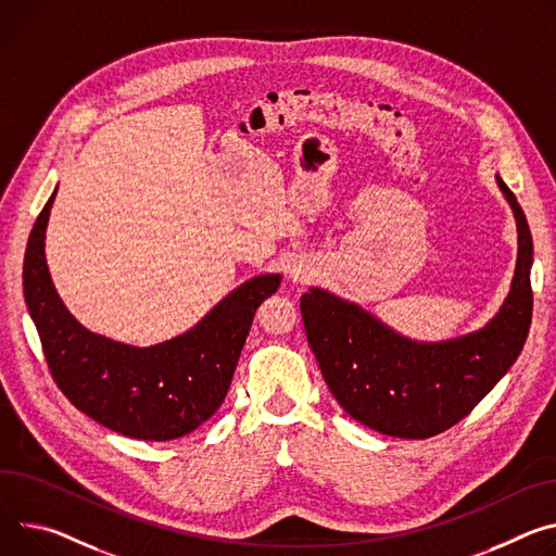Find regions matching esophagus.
<instances>
[{"instance_id":"obj_1","label":"esophagus","mask_w":556,"mask_h":556,"mask_svg":"<svg viewBox=\"0 0 556 556\" xmlns=\"http://www.w3.org/2000/svg\"><path fill=\"white\" fill-rule=\"evenodd\" d=\"M290 277H292L294 281H306V279H308V273L301 270V268H292V270H290Z\"/></svg>"}]
</instances>
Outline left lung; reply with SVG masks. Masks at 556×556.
<instances>
[{
	"instance_id": "1",
	"label": "left lung",
	"mask_w": 556,
	"mask_h": 556,
	"mask_svg": "<svg viewBox=\"0 0 556 556\" xmlns=\"http://www.w3.org/2000/svg\"><path fill=\"white\" fill-rule=\"evenodd\" d=\"M496 181L517 217L519 260L506 304L485 328L417 343L326 290L301 296L321 375L352 419L399 439L441 434L468 417L521 355L532 321V237L519 201Z\"/></svg>"
}]
</instances>
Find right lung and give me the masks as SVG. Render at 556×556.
Returning <instances> with one entry per match:
<instances>
[{
	"label": "right lung",
	"instance_id": "obj_1",
	"mask_svg": "<svg viewBox=\"0 0 556 556\" xmlns=\"http://www.w3.org/2000/svg\"><path fill=\"white\" fill-rule=\"evenodd\" d=\"M55 192L33 226L24 260L26 306L50 375L77 410L124 437L170 441L190 434L219 410L252 317L281 277L245 281L192 330L157 345L135 348L92 334L66 311L48 275L43 237Z\"/></svg>",
	"mask_w": 556,
	"mask_h": 556
}]
</instances>
